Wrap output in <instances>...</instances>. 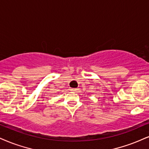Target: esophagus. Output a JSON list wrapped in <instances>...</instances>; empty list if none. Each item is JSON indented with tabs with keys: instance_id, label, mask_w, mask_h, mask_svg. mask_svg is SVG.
Instances as JSON below:
<instances>
[{
	"instance_id": "1",
	"label": "esophagus",
	"mask_w": 149,
	"mask_h": 149,
	"mask_svg": "<svg viewBox=\"0 0 149 149\" xmlns=\"http://www.w3.org/2000/svg\"><path fill=\"white\" fill-rule=\"evenodd\" d=\"M78 88H71L70 91L72 92V93H77V92H78Z\"/></svg>"
}]
</instances>
